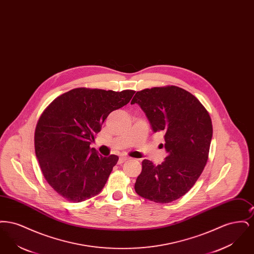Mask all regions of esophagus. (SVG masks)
<instances>
[{"instance_id":"obj_1","label":"esophagus","mask_w":254,"mask_h":254,"mask_svg":"<svg viewBox=\"0 0 254 254\" xmlns=\"http://www.w3.org/2000/svg\"><path fill=\"white\" fill-rule=\"evenodd\" d=\"M129 159V157H127V156H125V155H122V156H120V158H119V164H122V163H124L125 161H127V160H128Z\"/></svg>"}]
</instances>
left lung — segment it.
Wrapping results in <instances>:
<instances>
[{"instance_id": "8db88e82", "label": "left lung", "mask_w": 254, "mask_h": 254, "mask_svg": "<svg viewBox=\"0 0 254 254\" xmlns=\"http://www.w3.org/2000/svg\"><path fill=\"white\" fill-rule=\"evenodd\" d=\"M131 104L145 112L154 132L165 134L168 156L158 166L145 159L135 191L160 204L179 199L205 169L212 138L210 116L200 101L175 85L137 91Z\"/></svg>"}]
</instances>
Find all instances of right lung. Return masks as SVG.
Here are the masks:
<instances>
[{"label": "right lung", "instance_id": "right-lung-1", "mask_svg": "<svg viewBox=\"0 0 254 254\" xmlns=\"http://www.w3.org/2000/svg\"><path fill=\"white\" fill-rule=\"evenodd\" d=\"M134 90L78 87L53 100L40 116L35 153L49 186L69 202L101 192L119 157H104L90 144L113 110L128 104Z\"/></svg>", "mask_w": 254, "mask_h": 254}]
</instances>
